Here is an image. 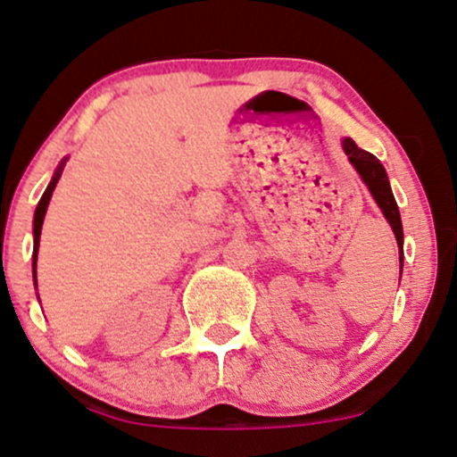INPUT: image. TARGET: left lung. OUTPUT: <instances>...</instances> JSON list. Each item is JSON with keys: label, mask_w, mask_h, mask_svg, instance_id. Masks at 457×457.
Masks as SVG:
<instances>
[{"label": "left lung", "mask_w": 457, "mask_h": 457, "mask_svg": "<svg viewBox=\"0 0 457 457\" xmlns=\"http://www.w3.org/2000/svg\"><path fill=\"white\" fill-rule=\"evenodd\" d=\"M343 151L347 153L351 166L357 170V174L361 176L368 191H370L375 202L381 208V212L386 214L387 223L392 225L395 240H398V253H400V268H403V243H404V234H403V221H400V211L398 204H395L392 187H389V179L386 168L381 166V162L372 155V153L364 151L355 145L351 138L343 140ZM403 272V270H400Z\"/></svg>", "instance_id": "8db88e82"}]
</instances>
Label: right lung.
I'll return each instance as SVG.
<instances>
[{"label": "right lung", "mask_w": 457, "mask_h": 457, "mask_svg": "<svg viewBox=\"0 0 457 457\" xmlns=\"http://www.w3.org/2000/svg\"><path fill=\"white\" fill-rule=\"evenodd\" d=\"M68 159H63L62 163H59V168L54 170L53 174V180L48 183L46 191H44L40 202H37L36 206V214H34V281H36V266H37V246H40V232H42V223H44V214H46V208H48V202H51V195L54 191V187H57L59 179H62V172H63V166Z\"/></svg>", "instance_id": "add662e5"}]
</instances>
